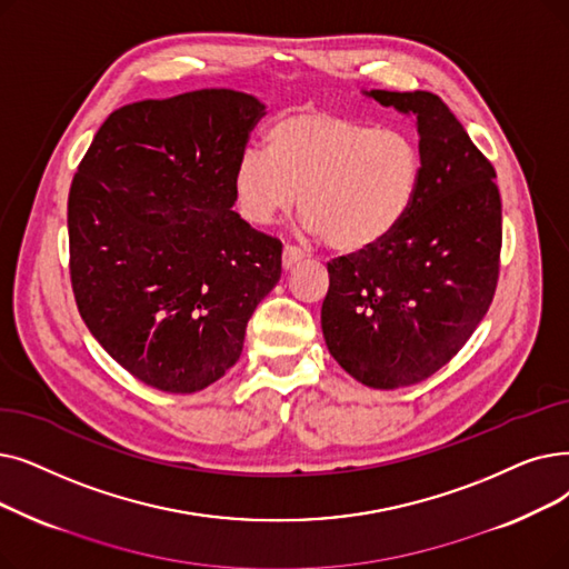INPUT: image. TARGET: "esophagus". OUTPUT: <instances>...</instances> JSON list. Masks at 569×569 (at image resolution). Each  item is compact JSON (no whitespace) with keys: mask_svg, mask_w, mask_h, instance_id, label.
<instances>
[{"mask_svg":"<svg viewBox=\"0 0 569 569\" xmlns=\"http://www.w3.org/2000/svg\"><path fill=\"white\" fill-rule=\"evenodd\" d=\"M305 260V253L298 249V246H286V249H283V267L286 269H292L295 264H298V262H302Z\"/></svg>","mask_w":569,"mask_h":569,"instance_id":"esophagus-1","label":"esophagus"}]
</instances>
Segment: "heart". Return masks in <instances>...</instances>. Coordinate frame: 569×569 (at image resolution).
Returning <instances> with one entry per match:
<instances>
[{"label":"heart","instance_id":"heart-1","mask_svg":"<svg viewBox=\"0 0 569 569\" xmlns=\"http://www.w3.org/2000/svg\"><path fill=\"white\" fill-rule=\"evenodd\" d=\"M418 179L421 151L407 132L330 111H292L269 128L267 151L241 153L232 183L249 223L269 226L300 194L305 228L332 251L358 253L400 226Z\"/></svg>","mask_w":569,"mask_h":569}]
</instances>
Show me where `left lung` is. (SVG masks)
I'll return each mask as SVG.
<instances>
[{
	"label": "left lung",
	"mask_w": 569,
	"mask_h": 569,
	"mask_svg": "<svg viewBox=\"0 0 569 569\" xmlns=\"http://www.w3.org/2000/svg\"><path fill=\"white\" fill-rule=\"evenodd\" d=\"M369 94L416 116L421 179L383 241L328 262L320 323L346 372L392 390L432 377L481 323L500 279L502 200L496 169L437 94Z\"/></svg>",
	"instance_id": "1"
}]
</instances>
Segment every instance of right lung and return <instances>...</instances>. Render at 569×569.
Returning <instances> with one entry per match:
<instances>
[{"label": "right lung", "instance_id": "obj_1", "mask_svg": "<svg viewBox=\"0 0 569 569\" xmlns=\"http://www.w3.org/2000/svg\"><path fill=\"white\" fill-rule=\"evenodd\" d=\"M262 109L226 88L120 107L73 174V300L146 386L194 392L218 381L281 279L283 243L232 211L234 167Z\"/></svg>", "mask_w": 569, "mask_h": 569}]
</instances>
